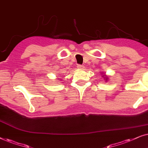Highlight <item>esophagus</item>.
Wrapping results in <instances>:
<instances>
[{
  "mask_svg": "<svg viewBox=\"0 0 148 148\" xmlns=\"http://www.w3.org/2000/svg\"><path fill=\"white\" fill-rule=\"evenodd\" d=\"M77 68H79V69H83L84 68V66H82V65H78V66H77Z\"/></svg>",
  "mask_w": 148,
  "mask_h": 148,
  "instance_id": "esophagus-1",
  "label": "esophagus"
}]
</instances>
